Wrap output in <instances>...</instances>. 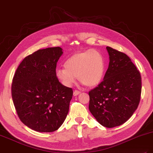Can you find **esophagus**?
<instances>
[{"label": "esophagus", "instance_id": "1", "mask_svg": "<svg viewBox=\"0 0 153 153\" xmlns=\"http://www.w3.org/2000/svg\"><path fill=\"white\" fill-rule=\"evenodd\" d=\"M80 93V92L79 91L75 90V91H74V92H73V95L74 96H77V95L79 94Z\"/></svg>", "mask_w": 153, "mask_h": 153}]
</instances>
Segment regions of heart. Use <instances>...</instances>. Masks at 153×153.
<instances>
[{
	"label": "heart",
	"mask_w": 153,
	"mask_h": 153,
	"mask_svg": "<svg viewBox=\"0 0 153 153\" xmlns=\"http://www.w3.org/2000/svg\"><path fill=\"white\" fill-rule=\"evenodd\" d=\"M64 68H58L56 76L66 87L72 85L76 78L89 87L99 84L105 69L103 55L96 50L77 52L69 57L64 64Z\"/></svg>",
	"instance_id": "heart-1"
}]
</instances>
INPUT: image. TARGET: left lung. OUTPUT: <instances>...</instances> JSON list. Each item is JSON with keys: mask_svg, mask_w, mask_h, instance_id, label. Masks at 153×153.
Wrapping results in <instances>:
<instances>
[{"mask_svg": "<svg viewBox=\"0 0 153 153\" xmlns=\"http://www.w3.org/2000/svg\"><path fill=\"white\" fill-rule=\"evenodd\" d=\"M110 62L103 80L89 92V108L106 128L118 126L131 117L140 103V71L126 54L106 47Z\"/></svg>", "mask_w": 153, "mask_h": 153, "instance_id": "left-lung-1", "label": "left lung"}]
</instances>
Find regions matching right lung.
<instances>
[{"instance_id": "obj_1", "label": "right lung", "mask_w": 153, "mask_h": 153, "mask_svg": "<svg viewBox=\"0 0 153 153\" xmlns=\"http://www.w3.org/2000/svg\"><path fill=\"white\" fill-rule=\"evenodd\" d=\"M61 47L38 50L23 60L14 75L11 95L20 121L39 132L56 131L69 112L73 89L56 76Z\"/></svg>"}]
</instances>
